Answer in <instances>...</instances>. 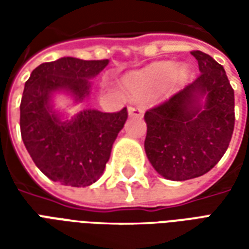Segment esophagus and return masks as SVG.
I'll use <instances>...</instances> for the list:
<instances>
[{
  "instance_id": "34e87169",
  "label": "esophagus",
  "mask_w": 249,
  "mask_h": 249,
  "mask_svg": "<svg viewBox=\"0 0 249 249\" xmlns=\"http://www.w3.org/2000/svg\"><path fill=\"white\" fill-rule=\"evenodd\" d=\"M128 113H129V116L140 117L141 114L144 113V109L141 108V107H129L128 108Z\"/></svg>"
}]
</instances>
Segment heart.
I'll return each mask as SVG.
<instances>
[{"label":"heart","instance_id":"obj_1","mask_svg":"<svg viewBox=\"0 0 249 249\" xmlns=\"http://www.w3.org/2000/svg\"><path fill=\"white\" fill-rule=\"evenodd\" d=\"M187 76L185 68H178L173 62L161 61L151 64L142 71L130 73L123 80L125 90L132 97H144L155 89L164 85L168 80L183 81Z\"/></svg>","mask_w":249,"mask_h":249}]
</instances>
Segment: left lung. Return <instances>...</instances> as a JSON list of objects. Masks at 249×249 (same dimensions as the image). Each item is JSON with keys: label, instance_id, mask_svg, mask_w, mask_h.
Returning <instances> with one entry per match:
<instances>
[{"label": "left lung", "instance_id": "left-lung-1", "mask_svg": "<svg viewBox=\"0 0 249 249\" xmlns=\"http://www.w3.org/2000/svg\"><path fill=\"white\" fill-rule=\"evenodd\" d=\"M200 76L159 107L146 110L145 153L164 178L203 176L220 161L235 126V94L219 62L191 52Z\"/></svg>", "mask_w": 249, "mask_h": 249}]
</instances>
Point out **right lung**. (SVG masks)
Wrapping results in <instances>:
<instances>
[{
	"label": "right lung",
	"mask_w": 249,
	"mask_h": 249,
	"mask_svg": "<svg viewBox=\"0 0 249 249\" xmlns=\"http://www.w3.org/2000/svg\"><path fill=\"white\" fill-rule=\"evenodd\" d=\"M109 60L85 61L62 57L44 62L25 82L19 105L21 137L32 160L45 176L71 187H89L104 173L112 146L128 119L126 108L116 113L85 109L71 119L53 108L58 93L82 103L90 80Z\"/></svg>",
	"instance_id": "obj_1"
}]
</instances>
